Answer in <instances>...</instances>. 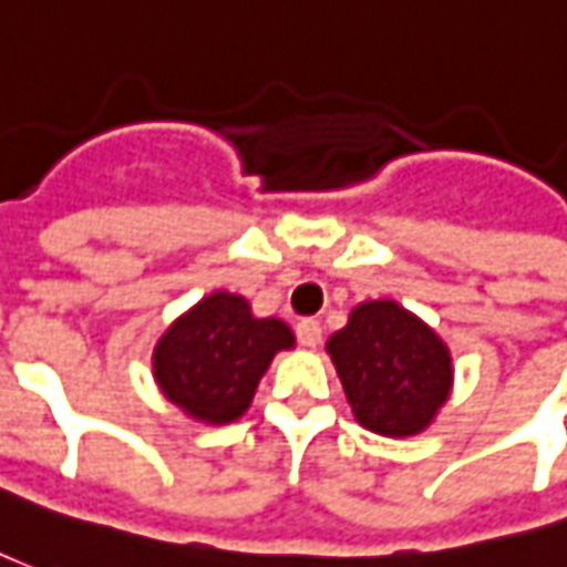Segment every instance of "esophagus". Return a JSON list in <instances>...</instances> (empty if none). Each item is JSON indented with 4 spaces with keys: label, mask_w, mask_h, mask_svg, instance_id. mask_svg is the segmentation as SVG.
<instances>
[{
    "label": "esophagus",
    "mask_w": 567,
    "mask_h": 567,
    "mask_svg": "<svg viewBox=\"0 0 567 567\" xmlns=\"http://www.w3.org/2000/svg\"><path fill=\"white\" fill-rule=\"evenodd\" d=\"M321 333H324V327H321L318 318H300L297 321V339H300V346L316 348L321 342Z\"/></svg>",
    "instance_id": "obj_1"
}]
</instances>
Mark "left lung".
Segmentation results:
<instances>
[{
    "instance_id": "8db88e82",
    "label": "left lung",
    "mask_w": 567,
    "mask_h": 567,
    "mask_svg": "<svg viewBox=\"0 0 567 567\" xmlns=\"http://www.w3.org/2000/svg\"><path fill=\"white\" fill-rule=\"evenodd\" d=\"M327 351L351 412L372 433H421L451 393L454 369L444 342L393 300L360 303Z\"/></svg>"
}]
</instances>
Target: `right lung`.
Here are the masks:
<instances>
[{"instance_id": "obj_1", "label": "right lung", "mask_w": 567, "mask_h": 567, "mask_svg": "<svg viewBox=\"0 0 567 567\" xmlns=\"http://www.w3.org/2000/svg\"><path fill=\"white\" fill-rule=\"evenodd\" d=\"M295 346L279 318H255L228 291L204 297L155 346V381L167 400L207 423L237 421L249 409L276 351Z\"/></svg>"}]
</instances>
